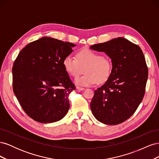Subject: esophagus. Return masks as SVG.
I'll list each match as a JSON object with an SVG mask.
<instances>
[{"label": "esophagus", "instance_id": "1", "mask_svg": "<svg viewBox=\"0 0 159 159\" xmlns=\"http://www.w3.org/2000/svg\"><path fill=\"white\" fill-rule=\"evenodd\" d=\"M76 88L78 89V90H81V91H83V90H84V89H85V88H81V87H77Z\"/></svg>", "mask_w": 159, "mask_h": 159}]
</instances>
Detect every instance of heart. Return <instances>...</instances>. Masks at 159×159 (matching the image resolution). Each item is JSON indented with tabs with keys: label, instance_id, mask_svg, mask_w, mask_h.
Segmentation results:
<instances>
[{
	"label": "heart",
	"instance_id": "b5f03b06",
	"mask_svg": "<svg viewBox=\"0 0 159 159\" xmlns=\"http://www.w3.org/2000/svg\"><path fill=\"white\" fill-rule=\"evenodd\" d=\"M63 66L70 75L76 78L83 73L85 74L75 80L76 85L90 86L96 83L106 81L111 72L112 65L106 56L89 49H83L75 54V58L66 56L63 60Z\"/></svg>",
	"mask_w": 159,
	"mask_h": 159
}]
</instances>
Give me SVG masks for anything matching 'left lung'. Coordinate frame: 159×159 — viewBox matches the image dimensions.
Listing matches in <instances>:
<instances>
[{
    "label": "left lung",
    "instance_id": "left-lung-1",
    "mask_svg": "<svg viewBox=\"0 0 159 159\" xmlns=\"http://www.w3.org/2000/svg\"><path fill=\"white\" fill-rule=\"evenodd\" d=\"M104 52L112 62L109 78L95 90L90 107L104 124L117 125L135 112L143 99L148 78L145 56L138 45L122 37L90 46Z\"/></svg>",
    "mask_w": 159,
    "mask_h": 159
}]
</instances>
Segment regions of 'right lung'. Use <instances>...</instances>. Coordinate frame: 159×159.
<instances>
[{
  "instance_id": "right-lung-1",
  "label": "right lung",
  "mask_w": 159,
  "mask_h": 159,
  "mask_svg": "<svg viewBox=\"0 0 159 159\" xmlns=\"http://www.w3.org/2000/svg\"><path fill=\"white\" fill-rule=\"evenodd\" d=\"M75 44L50 37L30 42L19 52L12 67L13 91L25 112L42 123L63 118L75 89L63 60Z\"/></svg>"
}]
</instances>
